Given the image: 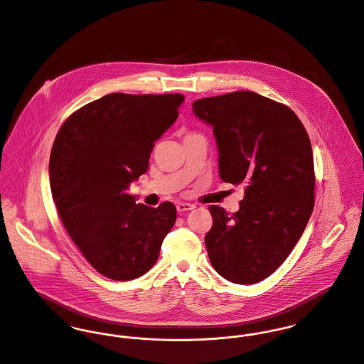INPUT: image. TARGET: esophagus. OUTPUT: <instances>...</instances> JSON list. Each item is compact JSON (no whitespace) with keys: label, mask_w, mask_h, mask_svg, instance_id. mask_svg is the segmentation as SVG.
<instances>
[{"label":"esophagus","mask_w":364,"mask_h":364,"mask_svg":"<svg viewBox=\"0 0 364 364\" xmlns=\"http://www.w3.org/2000/svg\"><path fill=\"white\" fill-rule=\"evenodd\" d=\"M192 208H195V205H192V203H178V205H176L178 213L189 211V210H192Z\"/></svg>","instance_id":"esophagus-1"}]
</instances>
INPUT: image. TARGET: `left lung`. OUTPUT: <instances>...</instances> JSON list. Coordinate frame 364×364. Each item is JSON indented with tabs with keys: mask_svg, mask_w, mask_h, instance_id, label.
Instances as JSON below:
<instances>
[{
	"mask_svg": "<svg viewBox=\"0 0 364 364\" xmlns=\"http://www.w3.org/2000/svg\"><path fill=\"white\" fill-rule=\"evenodd\" d=\"M192 106L213 126L220 178L245 185L237 213L208 208V259L228 282L258 283L290 255L311 217L310 137L289 106L252 91L202 98Z\"/></svg>",
	"mask_w": 364,
	"mask_h": 364,
	"instance_id": "8db88e82",
	"label": "left lung"
}]
</instances>
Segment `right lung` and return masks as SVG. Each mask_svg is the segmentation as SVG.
Here are the masks:
<instances>
[{
  "label": "right lung",
  "instance_id": "add662e5",
  "mask_svg": "<svg viewBox=\"0 0 364 364\" xmlns=\"http://www.w3.org/2000/svg\"><path fill=\"white\" fill-rule=\"evenodd\" d=\"M182 94H109L75 110L53 143L49 175L61 223L91 266L113 280L149 272L176 208L136 203L129 186L149 169L156 140L178 119Z\"/></svg>",
  "mask_w": 364,
  "mask_h": 364
}]
</instances>
